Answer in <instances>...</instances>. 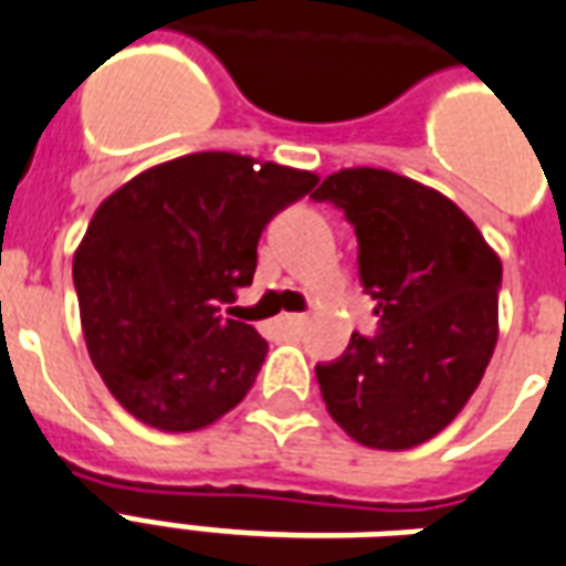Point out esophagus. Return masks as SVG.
Returning a JSON list of instances; mask_svg holds the SVG:
<instances>
[{
  "mask_svg": "<svg viewBox=\"0 0 566 566\" xmlns=\"http://www.w3.org/2000/svg\"><path fill=\"white\" fill-rule=\"evenodd\" d=\"M305 324H308V317L305 315H282L275 321V329L284 333V336H300L305 329Z\"/></svg>",
  "mask_w": 566,
  "mask_h": 566,
  "instance_id": "esophagus-1",
  "label": "esophagus"
}]
</instances>
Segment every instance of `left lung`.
Here are the masks:
<instances>
[{"mask_svg":"<svg viewBox=\"0 0 566 566\" xmlns=\"http://www.w3.org/2000/svg\"><path fill=\"white\" fill-rule=\"evenodd\" d=\"M359 242V282L378 336H350L315 366L329 417L371 450H411L471 399L497 342L501 258L453 200L380 167H345L317 186Z\"/></svg>","mask_w":566,"mask_h":566,"instance_id":"8db88e82","label":"left lung"}]
</instances>
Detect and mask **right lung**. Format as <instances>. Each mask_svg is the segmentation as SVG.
<instances>
[{"label": "right lung", "instance_id": "obj_1", "mask_svg": "<svg viewBox=\"0 0 566 566\" xmlns=\"http://www.w3.org/2000/svg\"><path fill=\"white\" fill-rule=\"evenodd\" d=\"M315 182L251 155L191 153L95 209L74 251V287L92 366L132 417L198 432L245 399L266 342L221 305L254 279L272 216Z\"/></svg>", "mask_w": 566, "mask_h": 566}]
</instances>
